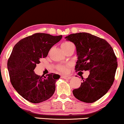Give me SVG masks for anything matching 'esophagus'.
I'll use <instances>...</instances> for the list:
<instances>
[{
  "mask_svg": "<svg viewBox=\"0 0 124 124\" xmlns=\"http://www.w3.org/2000/svg\"><path fill=\"white\" fill-rule=\"evenodd\" d=\"M62 78L64 79H70L71 78V77L70 76H66V75H62Z\"/></svg>",
  "mask_w": 124,
  "mask_h": 124,
  "instance_id": "34e87169",
  "label": "esophagus"
}]
</instances>
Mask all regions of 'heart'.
Masks as SVG:
<instances>
[{
  "mask_svg": "<svg viewBox=\"0 0 124 124\" xmlns=\"http://www.w3.org/2000/svg\"><path fill=\"white\" fill-rule=\"evenodd\" d=\"M71 44H73L72 42H70V41H65V42H62V48H66V47L68 46L71 45ZM67 65H60L58 67V70H59L60 71H61L62 72H65L67 71Z\"/></svg>",
  "mask_w": 124,
  "mask_h": 124,
  "instance_id": "obj_1",
  "label": "heart"
}]
</instances>
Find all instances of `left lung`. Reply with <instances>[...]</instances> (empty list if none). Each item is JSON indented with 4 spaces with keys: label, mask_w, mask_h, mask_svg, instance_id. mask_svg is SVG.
I'll return each mask as SVG.
<instances>
[{
    "label": "left lung",
    "mask_w": 124,
    "mask_h": 124,
    "mask_svg": "<svg viewBox=\"0 0 124 124\" xmlns=\"http://www.w3.org/2000/svg\"><path fill=\"white\" fill-rule=\"evenodd\" d=\"M65 38L76 46V71H90L87 78L82 77L83 82L73 94L80 101L93 103L106 94L114 82L117 68L114 50L104 39L90 33L71 34Z\"/></svg>",
    "instance_id": "obj_1"
}]
</instances>
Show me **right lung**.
I'll return each mask as SVG.
<instances>
[{
	"instance_id": "right-lung-1",
	"label": "right lung",
	"mask_w": 124,
	"mask_h": 124,
	"mask_svg": "<svg viewBox=\"0 0 124 124\" xmlns=\"http://www.w3.org/2000/svg\"><path fill=\"white\" fill-rule=\"evenodd\" d=\"M62 36L35 33L20 40L14 47L7 62L10 82L14 89L26 100L34 103L49 99L55 91L60 75L35 74L36 64L48 56L50 48Z\"/></svg>"
}]
</instances>
